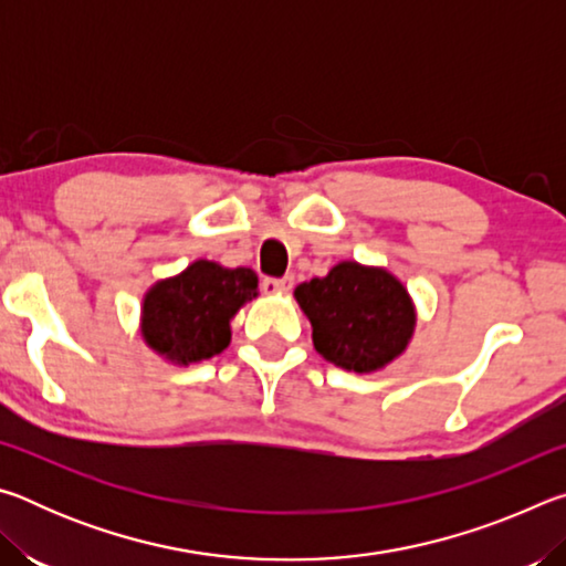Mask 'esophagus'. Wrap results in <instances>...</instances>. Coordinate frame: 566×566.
<instances>
[{
  "label": "esophagus",
  "mask_w": 566,
  "mask_h": 566,
  "mask_svg": "<svg viewBox=\"0 0 566 566\" xmlns=\"http://www.w3.org/2000/svg\"><path fill=\"white\" fill-rule=\"evenodd\" d=\"M292 276H284V280H272V276H266L262 280V292L264 294H282V292H290L292 290Z\"/></svg>",
  "instance_id": "34e87169"
}]
</instances>
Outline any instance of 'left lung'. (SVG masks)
<instances>
[{
  "label": "left lung",
  "instance_id": "8db88e82",
  "mask_svg": "<svg viewBox=\"0 0 566 566\" xmlns=\"http://www.w3.org/2000/svg\"><path fill=\"white\" fill-rule=\"evenodd\" d=\"M296 302L312 322L324 359L352 371H377L407 349L415 304L397 276L377 266L342 262L327 276L300 284Z\"/></svg>",
  "mask_w": 566,
  "mask_h": 566
}]
</instances>
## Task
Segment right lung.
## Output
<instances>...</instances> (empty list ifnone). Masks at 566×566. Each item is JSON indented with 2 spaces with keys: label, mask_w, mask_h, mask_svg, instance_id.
<instances>
[{
  "label": "right lung",
  "mask_w": 566,
  "mask_h": 566,
  "mask_svg": "<svg viewBox=\"0 0 566 566\" xmlns=\"http://www.w3.org/2000/svg\"><path fill=\"white\" fill-rule=\"evenodd\" d=\"M256 296V274L199 260L171 280L157 282L142 306V337L177 364L202 361L227 349L229 319Z\"/></svg>",
  "instance_id": "1"
}]
</instances>
